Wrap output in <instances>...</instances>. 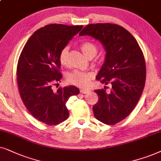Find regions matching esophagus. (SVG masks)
Listing matches in <instances>:
<instances>
[{"instance_id": "obj_1", "label": "esophagus", "mask_w": 161, "mask_h": 161, "mask_svg": "<svg viewBox=\"0 0 161 161\" xmlns=\"http://www.w3.org/2000/svg\"><path fill=\"white\" fill-rule=\"evenodd\" d=\"M90 91L88 89H80V93H87Z\"/></svg>"}]
</instances>
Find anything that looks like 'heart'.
<instances>
[{"instance_id":"b5f03b06","label":"heart","mask_w":161,"mask_h":161,"mask_svg":"<svg viewBox=\"0 0 161 161\" xmlns=\"http://www.w3.org/2000/svg\"><path fill=\"white\" fill-rule=\"evenodd\" d=\"M80 48L84 54L88 58H93L97 53V46L93 42L90 41L83 42L80 44ZM69 48L65 47L59 53V62L61 65H67L68 61ZM93 78V74L90 72L74 70L66 75V81L70 85L79 87H85L90 84L91 79Z\"/></svg>"}]
</instances>
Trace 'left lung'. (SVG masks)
<instances>
[{"mask_svg": "<svg viewBox=\"0 0 161 161\" xmlns=\"http://www.w3.org/2000/svg\"><path fill=\"white\" fill-rule=\"evenodd\" d=\"M79 35L99 40L106 51L96 79L112 87L110 92L106 91V86L94 91L98 96L93 107L94 116L108 125L119 123L132 113L144 88L146 63L142 51L133 36L117 24H89Z\"/></svg>", "mask_w": 161, "mask_h": 161, "instance_id": "1", "label": "left lung"}]
</instances>
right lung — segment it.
I'll use <instances>...</instances> for the list:
<instances>
[{"mask_svg": "<svg viewBox=\"0 0 161 161\" xmlns=\"http://www.w3.org/2000/svg\"><path fill=\"white\" fill-rule=\"evenodd\" d=\"M82 25L50 24L32 34L23 47L17 66V82L23 104L38 121L56 125L69 116L66 102L79 93L76 87H59L53 91V83L60 82L59 53Z\"/></svg>", "mask_w": 161, "mask_h": 161, "instance_id": "right-lung-1", "label": "right lung"}]
</instances>
